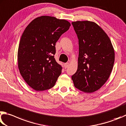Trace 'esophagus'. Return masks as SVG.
Wrapping results in <instances>:
<instances>
[{
  "label": "esophagus",
  "mask_w": 126,
  "mask_h": 126,
  "mask_svg": "<svg viewBox=\"0 0 126 126\" xmlns=\"http://www.w3.org/2000/svg\"><path fill=\"white\" fill-rule=\"evenodd\" d=\"M69 63H65V64H64V67H65V69H66V68H67L68 66H69Z\"/></svg>",
  "instance_id": "obj_1"
}]
</instances>
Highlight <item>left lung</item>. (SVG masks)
Instances as JSON below:
<instances>
[{"instance_id": "left-lung-1", "label": "left lung", "mask_w": 126, "mask_h": 126, "mask_svg": "<svg viewBox=\"0 0 126 126\" xmlns=\"http://www.w3.org/2000/svg\"><path fill=\"white\" fill-rule=\"evenodd\" d=\"M79 39L78 70L72 76L75 87L92 93L109 79L114 62V50L107 34L96 23L88 20L72 23Z\"/></svg>"}]
</instances>
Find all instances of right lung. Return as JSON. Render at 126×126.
<instances>
[{
    "mask_svg": "<svg viewBox=\"0 0 126 126\" xmlns=\"http://www.w3.org/2000/svg\"><path fill=\"white\" fill-rule=\"evenodd\" d=\"M70 26L66 20L44 15L34 19L24 30L17 51V65L24 80L35 91L52 88L61 74L62 67L54 56L55 44Z\"/></svg>",
    "mask_w": 126,
    "mask_h": 126,
    "instance_id": "add662e5",
    "label": "right lung"
}]
</instances>
